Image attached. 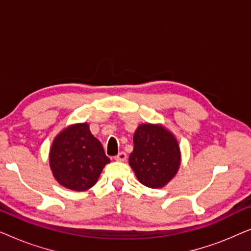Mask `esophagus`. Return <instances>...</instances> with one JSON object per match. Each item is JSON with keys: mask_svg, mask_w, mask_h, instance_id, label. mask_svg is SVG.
<instances>
[{"mask_svg": "<svg viewBox=\"0 0 251 251\" xmlns=\"http://www.w3.org/2000/svg\"><path fill=\"white\" fill-rule=\"evenodd\" d=\"M114 159L116 161H120V162H123V161L126 160V154L125 152H120L118 155H116Z\"/></svg>", "mask_w": 251, "mask_h": 251, "instance_id": "esophagus-1", "label": "esophagus"}]
</instances>
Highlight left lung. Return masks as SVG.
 Masks as SVG:
<instances>
[{
    "mask_svg": "<svg viewBox=\"0 0 251 251\" xmlns=\"http://www.w3.org/2000/svg\"><path fill=\"white\" fill-rule=\"evenodd\" d=\"M180 162L179 144L170 130L152 123L138 126L129 164L140 183L150 188L164 187L176 176Z\"/></svg>",
    "mask_w": 251,
    "mask_h": 251,
    "instance_id": "obj_1",
    "label": "left lung"
}]
</instances>
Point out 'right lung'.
<instances>
[{
    "mask_svg": "<svg viewBox=\"0 0 251 251\" xmlns=\"http://www.w3.org/2000/svg\"><path fill=\"white\" fill-rule=\"evenodd\" d=\"M109 162L101 143L85 122L61 130L50 147L49 164L54 179L72 191L91 188Z\"/></svg>",
    "mask_w": 251,
    "mask_h": 251,
    "instance_id": "right-lung-1",
    "label": "right lung"
}]
</instances>
